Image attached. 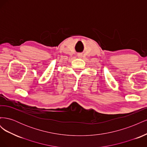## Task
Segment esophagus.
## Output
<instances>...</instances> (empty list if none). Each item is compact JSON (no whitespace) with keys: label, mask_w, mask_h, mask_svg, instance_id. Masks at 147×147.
I'll return each instance as SVG.
<instances>
[{"label":"esophagus","mask_w":147,"mask_h":147,"mask_svg":"<svg viewBox=\"0 0 147 147\" xmlns=\"http://www.w3.org/2000/svg\"><path fill=\"white\" fill-rule=\"evenodd\" d=\"M78 57H81V56H80V55H78Z\"/></svg>","instance_id":"34e87169"}]
</instances>
